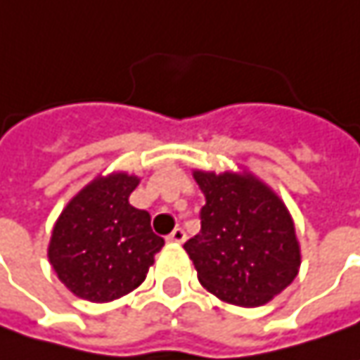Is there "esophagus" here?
I'll use <instances>...</instances> for the list:
<instances>
[{"mask_svg":"<svg viewBox=\"0 0 360 360\" xmlns=\"http://www.w3.org/2000/svg\"><path fill=\"white\" fill-rule=\"evenodd\" d=\"M168 240L176 242V244H182V242L186 240V232H184L182 229H174L172 234L168 236Z\"/></svg>","mask_w":360,"mask_h":360,"instance_id":"obj_1","label":"esophagus"}]
</instances>
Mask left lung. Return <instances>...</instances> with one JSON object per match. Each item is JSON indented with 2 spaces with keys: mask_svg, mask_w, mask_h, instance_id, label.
<instances>
[{
  "mask_svg": "<svg viewBox=\"0 0 360 360\" xmlns=\"http://www.w3.org/2000/svg\"><path fill=\"white\" fill-rule=\"evenodd\" d=\"M192 176L206 198L200 232L184 244L198 281L229 304H266L300 269V244L286 204L246 168L192 170Z\"/></svg>",
  "mask_w": 360,
  "mask_h": 360,
  "instance_id": "8db88e82",
  "label": "left lung"
}]
</instances>
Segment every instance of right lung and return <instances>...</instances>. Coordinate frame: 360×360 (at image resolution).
<instances>
[{
    "label": "right lung",
    "instance_id": "add662e5",
    "mask_svg": "<svg viewBox=\"0 0 360 360\" xmlns=\"http://www.w3.org/2000/svg\"><path fill=\"white\" fill-rule=\"evenodd\" d=\"M140 184L134 174H98L65 204L48 244V258L63 286L77 298L110 302L146 281L164 240L150 214L130 204Z\"/></svg>",
    "mask_w": 360,
    "mask_h": 360
}]
</instances>
